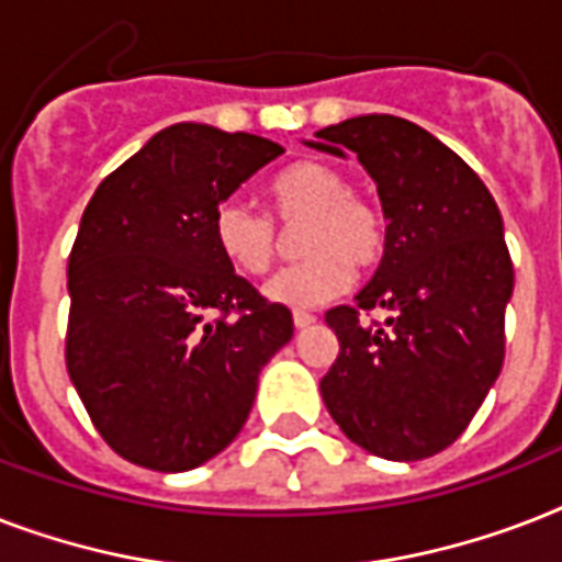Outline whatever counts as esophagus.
<instances>
[{
    "label": "esophagus",
    "instance_id": "34e87169",
    "mask_svg": "<svg viewBox=\"0 0 562 562\" xmlns=\"http://www.w3.org/2000/svg\"><path fill=\"white\" fill-rule=\"evenodd\" d=\"M315 321L317 317L312 315V312H294V326H297V329H308Z\"/></svg>",
    "mask_w": 562,
    "mask_h": 562
}]
</instances>
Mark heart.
<instances>
[{
  "mask_svg": "<svg viewBox=\"0 0 562 562\" xmlns=\"http://www.w3.org/2000/svg\"><path fill=\"white\" fill-rule=\"evenodd\" d=\"M273 218L282 227L306 221L297 250L306 254L265 282L277 306L315 308L350 289L352 268L368 271L384 254L387 221L382 206L352 192L350 178L326 162H297L271 183ZM212 236L236 271L262 273L280 250L273 221L241 198H229L212 215Z\"/></svg>",
  "mask_w": 562,
  "mask_h": 562,
  "instance_id": "1",
  "label": "heart"
}]
</instances>
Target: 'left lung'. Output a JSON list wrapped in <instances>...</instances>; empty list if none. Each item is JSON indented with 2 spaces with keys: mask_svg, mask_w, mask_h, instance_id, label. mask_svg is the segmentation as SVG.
<instances>
[{
  "mask_svg": "<svg viewBox=\"0 0 562 562\" xmlns=\"http://www.w3.org/2000/svg\"><path fill=\"white\" fill-rule=\"evenodd\" d=\"M317 151H352L375 180L387 245L356 306L326 312L341 344L321 379L333 419L387 461L452 446L502 373L514 262L493 194L408 119L370 113L317 131ZM382 307L384 325L363 317Z\"/></svg>",
  "mask_w": 562,
  "mask_h": 562,
  "instance_id": "8db88e82",
  "label": "left lung"
}]
</instances>
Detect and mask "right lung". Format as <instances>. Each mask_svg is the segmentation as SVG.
<instances>
[{
  "label": "right lung",
  "instance_id": "1",
  "mask_svg": "<svg viewBox=\"0 0 562 562\" xmlns=\"http://www.w3.org/2000/svg\"><path fill=\"white\" fill-rule=\"evenodd\" d=\"M282 145L171 125L101 180L69 254L66 370L125 461L201 467L233 443L259 370L291 341L285 306L233 271L212 215Z\"/></svg>",
  "mask_w": 562,
  "mask_h": 562
}]
</instances>
